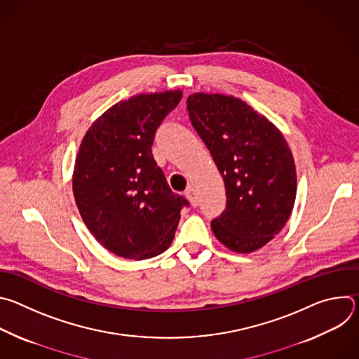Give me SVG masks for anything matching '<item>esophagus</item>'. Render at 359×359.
<instances>
[{
	"label": "esophagus",
	"mask_w": 359,
	"mask_h": 359,
	"mask_svg": "<svg viewBox=\"0 0 359 359\" xmlns=\"http://www.w3.org/2000/svg\"><path fill=\"white\" fill-rule=\"evenodd\" d=\"M184 194H186V197L189 198V201L191 203V206H194V208H196L197 204H198V197H197V194H196L194 187H193V186H189V187L186 189Z\"/></svg>",
	"instance_id": "esophagus-1"
}]
</instances>
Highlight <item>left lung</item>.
I'll return each mask as SVG.
<instances>
[{
    "label": "left lung",
    "instance_id": "8db88e82",
    "mask_svg": "<svg viewBox=\"0 0 359 359\" xmlns=\"http://www.w3.org/2000/svg\"><path fill=\"white\" fill-rule=\"evenodd\" d=\"M187 111L226 186L215 236L236 252L262 248L285 226L295 201L297 172L284 136L234 96L193 93Z\"/></svg>",
    "mask_w": 359,
    "mask_h": 359
}]
</instances>
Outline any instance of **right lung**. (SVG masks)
Returning a JSON list of instances; mask_svg holds the SVG:
<instances>
[{
    "label": "right lung",
    "mask_w": 359,
    "mask_h": 359,
    "mask_svg": "<svg viewBox=\"0 0 359 359\" xmlns=\"http://www.w3.org/2000/svg\"><path fill=\"white\" fill-rule=\"evenodd\" d=\"M180 99V90H166L122 100L92 123L79 146L72 177L78 210L93 237L119 257L162 254L189 206L151 155L158 128Z\"/></svg>",
    "instance_id": "add662e5"
}]
</instances>
